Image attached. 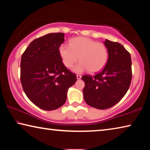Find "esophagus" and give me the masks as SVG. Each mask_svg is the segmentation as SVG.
<instances>
[{
  "mask_svg": "<svg viewBox=\"0 0 150 150\" xmlns=\"http://www.w3.org/2000/svg\"><path fill=\"white\" fill-rule=\"evenodd\" d=\"M81 78V75H77V79H80Z\"/></svg>",
  "mask_w": 150,
  "mask_h": 150,
  "instance_id": "obj_1",
  "label": "esophagus"
}]
</instances>
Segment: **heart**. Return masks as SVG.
Wrapping results in <instances>:
<instances>
[{
    "mask_svg": "<svg viewBox=\"0 0 150 150\" xmlns=\"http://www.w3.org/2000/svg\"><path fill=\"white\" fill-rule=\"evenodd\" d=\"M69 46L61 45L59 53L66 67H71L77 62L80 63L73 71L81 73L88 70L92 73H97L105 67L108 59V50L103 43L85 37H77L69 41Z\"/></svg>",
    "mask_w": 150,
    "mask_h": 150,
    "instance_id": "obj_1",
    "label": "heart"
}]
</instances>
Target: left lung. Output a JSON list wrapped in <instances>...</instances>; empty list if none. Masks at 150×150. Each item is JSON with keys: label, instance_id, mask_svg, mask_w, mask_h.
Instances as JSON below:
<instances>
[{"label": "left lung", "instance_id": "8db88e82", "mask_svg": "<svg viewBox=\"0 0 150 150\" xmlns=\"http://www.w3.org/2000/svg\"><path fill=\"white\" fill-rule=\"evenodd\" d=\"M108 50L106 66L95 75H83V96L86 103L98 109L110 108L118 103L130 87L132 73L130 53L122 45L108 40L104 42Z\"/></svg>", "mask_w": 150, "mask_h": 150}]
</instances>
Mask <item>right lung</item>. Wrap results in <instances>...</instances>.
Here are the masks:
<instances>
[{
    "label": "right lung",
    "instance_id": "1",
    "mask_svg": "<svg viewBox=\"0 0 150 150\" xmlns=\"http://www.w3.org/2000/svg\"><path fill=\"white\" fill-rule=\"evenodd\" d=\"M64 41L63 33H51L33 40L22 55V88L30 100L43 110L64 105L68 88L77 81L60 57L59 47Z\"/></svg>",
    "mask_w": 150,
    "mask_h": 150
}]
</instances>
